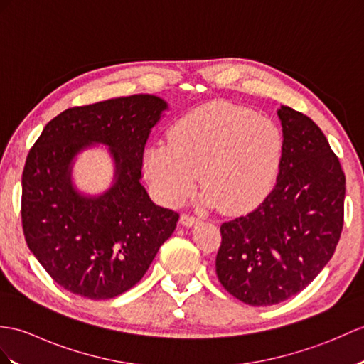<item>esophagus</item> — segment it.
I'll use <instances>...</instances> for the list:
<instances>
[{"label": "esophagus", "instance_id": "obj_1", "mask_svg": "<svg viewBox=\"0 0 364 364\" xmlns=\"http://www.w3.org/2000/svg\"><path fill=\"white\" fill-rule=\"evenodd\" d=\"M180 222H181V225H183V226H186V228H191V226H193L196 223H198L200 220H198L197 217H193V215L183 214V215L180 217Z\"/></svg>", "mask_w": 364, "mask_h": 364}]
</instances>
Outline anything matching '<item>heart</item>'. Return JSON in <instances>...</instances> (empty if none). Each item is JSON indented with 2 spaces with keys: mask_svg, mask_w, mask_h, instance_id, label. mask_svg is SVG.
Instances as JSON below:
<instances>
[{
  "mask_svg": "<svg viewBox=\"0 0 364 364\" xmlns=\"http://www.w3.org/2000/svg\"><path fill=\"white\" fill-rule=\"evenodd\" d=\"M167 139L142 151V173L166 205L183 201L201 176L203 205L245 213L268 196L281 168V129L243 107L215 102L193 109L171 125Z\"/></svg>",
  "mask_w": 364,
  "mask_h": 364,
  "instance_id": "b5f03b06",
  "label": "heart"
}]
</instances>
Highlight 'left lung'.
Returning a JSON list of instances; mask_svg holds the SVG:
<instances>
[{
  "mask_svg": "<svg viewBox=\"0 0 364 364\" xmlns=\"http://www.w3.org/2000/svg\"><path fill=\"white\" fill-rule=\"evenodd\" d=\"M282 161L273 191L250 214L220 226L218 281L234 298L265 307L289 299L332 259L344 217L346 178L319 127L282 105Z\"/></svg>",
  "mask_w": 364,
  "mask_h": 364,
  "instance_id": "obj_1",
  "label": "left lung"
}]
</instances>
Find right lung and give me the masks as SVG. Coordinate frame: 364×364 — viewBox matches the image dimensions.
<instances>
[{
    "instance_id": "add662e5",
    "label": "right lung",
    "mask_w": 364,
    "mask_h": 364,
    "mask_svg": "<svg viewBox=\"0 0 364 364\" xmlns=\"http://www.w3.org/2000/svg\"><path fill=\"white\" fill-rule=\"evenodd\" d=\"M168 108L154 95L68 108L49 121L23 171L21 222L32 255L79 296L112 299L146 274L180 215L155 205L141 184L142 151ZM109 147L115 175L99 196L80 193L72 166L83 149Z\"/></svg>"
}]
</instances>
